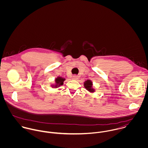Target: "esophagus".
Returning a JSON list of instances; mask_svg holds the SVG:
<instances>
[{
	"label": "esophagus",
	"mask_w": 148,
	"mask_h": 148,
	"mask_svg": "<svg viewBox=\"0 0 148 148\" xmlns=\"http://www.w3.org/2000/svg\"><path fill=\"white\" fill-rule=\"evenodd\" d=\"M72 78H73V79H74V80H77V79H78V76H76V75H74V76H73Z\"/></svg>",
	"instance_id": "esophagus-1"
}]
</instances>
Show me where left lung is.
Returning <instances> with one entry per match:
<instances>
[{
	"mask_svg": "<svg viewBox=\"0 0 148 148\" xmlns=\"http://www.w3.org/2000/svg\"><path fill=\"white\" fill-rule=\"evenodd\" d=\"M85 88L90 92H93L94 89L92 88V83L90 80H86L84 83Z\"/></svg>",
	"mask_w": 148,
	"mask_h": 148,
	"instance_id": "1",
	"label": "left lung"
}]
</instances>
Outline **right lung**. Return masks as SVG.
<instances>
[{"instance_id":"add662e5","label":"right lung","mask_w":148,"mask_h":148,"mask_svg":"<svg viewBox=\"0 0 148 148\" xmlns=\"http://www.w3.org/2000/svg\"><path fill=\"white\" fill-rule=\"evenodd\" d=\"M64 80H65V79H63L61 77H58V78H56L55 80V82L56 83V84L55 85V87L59 86L60 85H62L63 84V82Z\"/></svg>"}]
</instances>
